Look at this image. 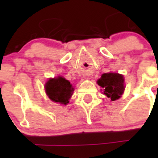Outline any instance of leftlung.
Listing matches in <instances>:
<instances>
[{
    "instance_id": "1",
    "label": "left lung",
    "mask_w": 158,
    "mask_h": 158,
    "mask_svg": "<svg viewBox=\"0 0 158 158\" xmlns=\"http://www.w3.org/2000/svg\"><path fill=\"white\" fill-rule=\"evenodd\" d=\"M97 84L103 88V93L112 101L120 98L125 89L123 75L116 73L102 74Z\"/></svg>"
}]
</instances>
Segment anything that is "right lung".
<instances>
[{
  "instance_id": "right-lung-1",
  "label": "right lung",
  "mask_w": 158,
  "mask_h": 158,
  "mask_svg": "<svg viewBox=\"0 0 158 158\" xmlns=\"http://www.w3.org/2000/svg\"><path fill=\"white\" fill-rule=\"evenodd\" d=\"M45 91L48 97L55 103L66 105L74 89L68 80L61 76L50 78L45 84Z\"/></svg>"
}]
</instances>
